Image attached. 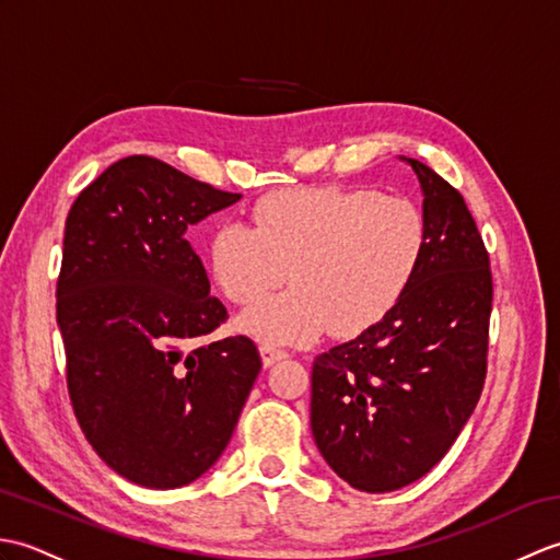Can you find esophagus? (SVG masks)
Returning <instances> with one entry per match:
<instances>
[{"instance_id":"obj_1","label":"esophagus","mask_w":560,"mask_h":560,"mask_svg":"<svg viewBox=\"0 0 560 560\" xmlns=\"http://www.w3.org/2000/svg\"><path fill=\"white\" fill-rule=\"evenodd\" d=\"M259 355H261V363H265V368H269V365L287 359L289 353L283 351V349H279V347H273V343H261Z\"/></svg>"}]
</instances>
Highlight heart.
<instances>
[{"label":"heart","instance_id":"b5f03b06","mask_svg":"<svg viewBox=\"0 0 560 560\" xmlns=\"http://www.w3.org/2000/svg\"><path fill=\"white\" fill-rule=\"evenodd\" d=\"M428 241L423 211L375 189L293 187L261 197L253 229L229 221L209 241V269L237 305L279 283L293 289L237 317L247 337L311 343L327 329L355 337L407 293Z\"/></svg>","mask_w":560,"mask_h":560}]
</instances>
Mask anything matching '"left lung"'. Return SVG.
<instances>
[{
  "label": "left lung",
  "instance_id": "1",
  "mask_svg": "<svg viewBox=\"0 0 560 560\" xmlns=\"http://www.w3.org/2000/svg\"><path fill=\"white\" fill-rule=\"evenodd\" d=\"M428 241L392 311L313 363L311 428L339 479L365 493L425 477L477 407L486 377L493 281L462 195L421 161Z\"/></svg>",
  "mask_w": 560,
  "mask_h": 560
}]
</instances>
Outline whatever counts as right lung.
I'll list each match as a JSON object with an SVG mask.
<instances>
[{"instance_id":"right-lung-1","label":"right lung","mask_w":560,"mask_h":560,"mask_svg":"<svg viewBox=\"0 0 560 560\" xmlns=\"http://www.w3.org/2000/svg\"><path fill=\"white\" fill-rule=\"evenodd\" d=\"M237 199L129 156L69 209L57 325L71 407L98 457L147 489H180L217 464L259 375L247 337L192 349L225 307L185 233Z\"/></svg>"}]
</instances>
